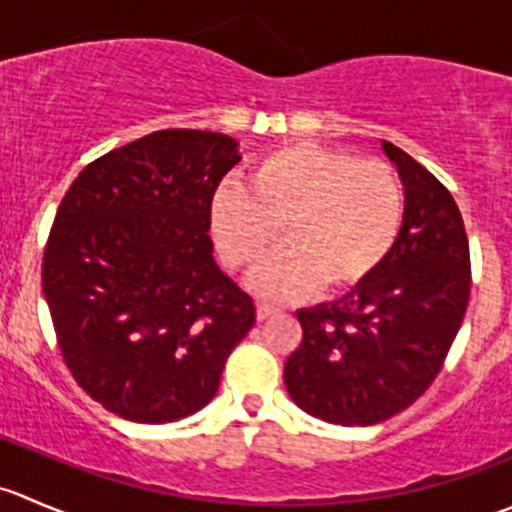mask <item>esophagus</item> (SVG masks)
<instances>
[{
  "label": "esophagus",
  "instance_id": "esophagus-1",
  "mask_svg": "<svg viewBox=\"0 0 512 512\" xmlns=\"http://www.w3.org/2000/svg\"><path fill=\"white\" fill-rule=\"evenodd\" d=\"M275 314H280V309H277L275 304H267V302L257 304V319H270L275 317Z\"/></svg>",
  "mask_w": 512,
  "mask_h": 512
}]
</instances>
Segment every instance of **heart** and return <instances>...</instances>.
I'll list each match as a JSON object with an SVG mask.
<instances>
[{"mask_svg":"<svg viewBox=\"0 0 512 512\" xmlns=\"http://www.w3.org/2000/svg\"><path fill=\"white\" fill-rule=\"evenodd\" d=\"M406 195L381 160L317 143H287L257 158L247 190L225 185L210 205L215 245L232 270L257 275L267 297L294 299L322 287L342 297L364 287L399 242Z\"/></svg>","mask_w":512,"mask_h":512,"instance_id":"obj_1","label":"heart"}]
</instances>
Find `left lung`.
<instances>
[{
	"mask_svg": "<svg viewBox=\"0 0 512 512\" xmlns=\"http://www.w3.org/2000/svg\"><path fill=\"white\" fill-rule=\"evenodd\" d=\"M406 193L399 242L381 270L342 302L297 312L302 342L285 384L307 414L342 426L386 421L433 384L466 317L471 252L446 185L384 141Z\"/></svg>",
	"mask_w": 512,
	"mask_h": 512,
	"instance_id": "8db88e82",
	"label": "left lung"
}]
</instances>
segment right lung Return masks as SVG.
I'll return each instance as SVG.
<instances>
[{"mask_svg":"<svg viewBox=\"0 0 512 512\" xmlns=\"http://www.w3.org/2000/svg\"><path fill=\"white\" fill-rule=\"evenodd\" d=\"M235 138L168 128L86 165L56 210L41 285L76 384L168 423L210 404L255 302L213 260L210 205Z\"/></svg>","mask_w":512,"mask_h":512,"instance_id":"1","label":"right lung"}]
</instances>
